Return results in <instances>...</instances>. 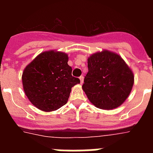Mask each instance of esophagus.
<instances>
[{
    "label": "esophagus",
    "instance_id": "esophagus-1",
    "mask_svg": "<svg viewBox=\"0 0 153 153\" xmlns=\"http://www.w3.org/2000/svg\"><path fill=\"white\" fill-rule=\"evenodd\" d=\"M79 80H80L81 84H83V76H79Z\"/></svg>",
    "mask_w": 153,
    "mask_h": 153
}]
</instances>
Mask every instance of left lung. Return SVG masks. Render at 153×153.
<instances>
[{"mask_svg":"<svg viewBox=\"0 0 153 153\" xmlns=\"http://www.w3.org/2000/svg\"><path fill=\"white\" fill-rule=\"evenodd\" d=\"M88 73L82 88L90 102L99 109L119 107L126 101L134 83V74L121 56L103 50L87 59Z\"/></svg>","mask_w":153,"mask_h":153,"instance_id":"8db88e82","label":"left lung"}]
</instances>
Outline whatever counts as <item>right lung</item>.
Masks as SVG:
<instances>
[{"mask_svg": "<svg viewBox=\"0 0 153 153\" xmlns=\"http://www.w3.org/2000/svg\"><path fill=\"white\" fill-rule=\"evenodd\" d=\"M67 53L51 50L36 56L24 68L23 89L30 102L44 112L60 109L68 101L71 88L80 83L72 76Z\"/></svg>", "mask_w": 153, "mask_h": 153, "instance_id": "obj_1", "label": "right lung"}]
</instances>
